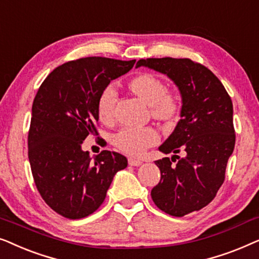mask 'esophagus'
<instances>
[{"instance_id":"1","label":"esophagus","mask_w":259,"mask_h":259,"mask_svg":"<svg viewBox=\"0 0 259 259\" xmlns=\"http://www.w3.org/2000/svg\"><path fill=\"white\" fill-rule=\"evenodd\" d=\"M128 164L131 166H140L143 164V161L139 160V159H136V158H128Z\"/></svg>"}]
</instances>
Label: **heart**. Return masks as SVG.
<instances>
[{
    "label": "heart",
    "instance_id": "obj_1",
    "mask_svg": "<svg viewBox=\"0 0 259 259\" xmlns=\"http://www.w3.org/2000/svg\"><path fill=\"white\" fill-rule=\"evenodd\" d=\"M131 90L141 100L151 106L152 114L160 120H171L178 113V101L166 92L164 82L152 74L144 73L131 81ZM116 92L109 84L102 91L98 100V114L102 122L111 123L115 115ZM159 133L154 127H125L114 137L120 151L131 155H141L148 147L158 143Z\"/></svg>",
    "mask_w": 259,
    "mask_h": 259
}]
</instances>
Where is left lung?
<instances>
[{
  "instance_id": "8db88e82",
  "label": "left lung",
  "mask_w": 259,
  "mask_h": 259,
  "mask_svg": "<svg viewBox=\"0 0 259 259\" xmlns=\"http://www.w3.org/2000/svg\"><path fill=\"white\" fill-rule=\"evenodd\" d=\"M141 66L165 74L182 97L180 120L159 146L175 154L155 161L161 178L151 197L165 213L183 217L211 203L224 183L236 141L232 101L218 77L190 59H141L136 67Z\"/></svg>"
}]
</instances>
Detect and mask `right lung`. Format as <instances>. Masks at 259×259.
Returning <instances> with one entry per match:
<instances>
[{"label":"right lung","instance_id":"1","mask_svg":"<svg viewBox=\"0 0 259 259\" xmlns=\"http://www.w3.org/2000/svg\"><path fill=\"white\" fill-rule=\"evenodd\" d=\"M134 63L100 56L79 59L55 68L38 88L28 158L41 197L63 217L80 219L97 211L116 172L127 167L122 154L102 151L93 159L81 145L90 134H98L102 91Z\"/></svg>","mask_w":259,"mask_h":259}]
</instances>
